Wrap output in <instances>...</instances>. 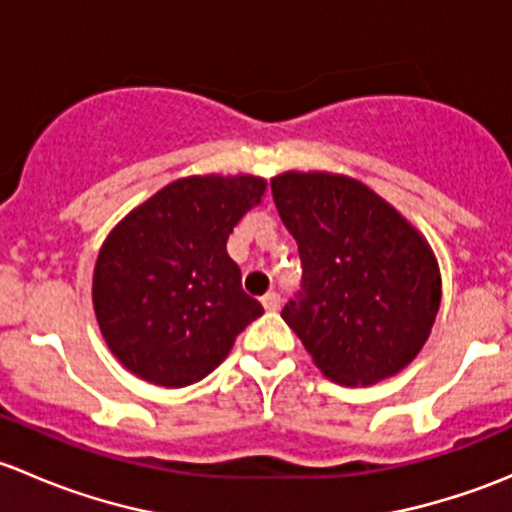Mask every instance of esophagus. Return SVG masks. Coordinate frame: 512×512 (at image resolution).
<instances>
[{"instance_id": "1", "label": "esophagus", "mask_w": 512, "mask_h": 512, "mask_svg": "<svg viewBox=\"0 0 512 512\" xmlns=\"http://www.w3.org/2000/svg\"><path fill=\"white\" fill-rule=\"evenodd\" d=\"M262 304H265L267 312H277V309L282 307V297H280V292H267L265 297H262Z\"/></svg>"}]
</instances>
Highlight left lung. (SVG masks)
Here are the masks:
<instances>
[{"mask_svg":"<svg viewBox=\"0 0 512 512\" xmlns=\"http://www.w3.org/2000/svg\"><path fill=\"white\" fill-rule=\"evenodd\" d=\"M272 198L302 260L282 319L319 369L347 386L404 369L441 304L431 247L386 200L344 175H277Z\"/></svg>","mask_w":512,"mask_h":512,"instance_id":"obj_1","label":"left lung"}]
</instances>
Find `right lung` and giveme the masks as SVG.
I'll use <instances>...</instances> for the list:
<instances>
[{
	"mask_svg": "<svg viewBox=\"0 0 512 512\" xmlns=\"http://www.w3.org/2000/svg\"><path fill=\"white\" fill-rule=\"evenodd\" d=\"M265 180L183 178L113 227L98 252L94 309L116 359L151 384L205 379L265 309L242 289L227 237Z\"/></svg>",
	"mask_w": 512,
	"mask_h": 512,
	"instance_id": "right-lung-1",
	"label": "right lung"
}]
</instances>
